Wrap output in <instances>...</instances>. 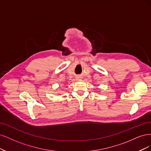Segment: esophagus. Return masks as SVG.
Returning a JSON list of instances; mask_svg holds the SVG:
<instances>
[{
    "mask_svg": "<svg viewBox=\"0 0 151 151\" xmlns=\"http://www.w3.org/2000/svg\"><path fill=\"white\" fill-rule=\"evenodd\" d=\"M77 78H78V79H79V78H80V76H78V77H77Z\"/></svg>",
    "mask_w": 151,
    "mask_h": 151,
    "instance_id": "esophagus-1",
    "label": "esophagus"
}]
</instances>
